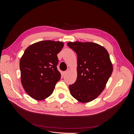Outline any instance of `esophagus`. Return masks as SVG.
Wrapping results in <instances>:
<instances>
[{"label": "esophagus", "mask_w": 134, "mask_h": 134, "mask_svg": "<svg viewBox=\"0 0 134 134\" xmlns=\"http://www.w3.org/2000/svg\"><path fill=\"white\" fill-rule=\"evenodd\" d=\"M69 71V70H67L66 71H64V74H68Z\"/></svg>", "instance_id": "34e87169"}]
</instances>
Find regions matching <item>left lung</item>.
<instances>
[{
	"label": "left lung",
	"instance_id": "obj_1",
	"mask_svg": "<svg viewBox=\"0 0 134 134\" xmlns=\"http://www.w3.org/2000/svg\"><path fill=\"white\" fill-rule=\"evenodd\" d=\"M68 46L77 55V78L69 85L71 95L87 103L98 97L106 87L113 71L108 51L93 42H69Z\"/></svg>",
	"mask_w": 134,
	"mask_h": 134
}]
</instances>
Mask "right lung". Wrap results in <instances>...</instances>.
I'll return each mask as SVG.
<instances>
[{
	"label": "right lung",
	"instance_id": "right-lung-1",
	"mask_svg": "<svg viewBox=\"0 0 134 134\" xmlns=\"http://www.w3.org/2000/svg\"><path fill=\"white\" fill-rule=\"evenodd\" d=\"M64 46L60 41L46 40L28 46L20 59L22 86L32 98L43 100L49 97L60 79L57 54Z\"/></svg>",
	"mask_w": 134,
	"mask_h": 134
}]
</instances>
